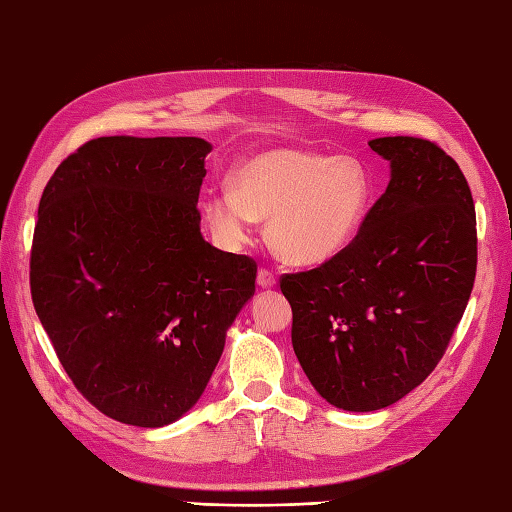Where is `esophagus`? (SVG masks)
<instances>
[{
  "label": "esophagus",
  "instance_id": "34e87169",
  "mask_svg": "<svg viewBox=\"0 0 512 512\" xmlns=\"http://www.w3.org/2000/svg\"><path fill=\"white\" fill-rule=\"evenodd\" d=\"M258 285L263 289H271L276 285V274L267 267H260L258 269Z\"/></svg>",
  "mask_w": 512,
  "mask_h": 512
}]
</instances>
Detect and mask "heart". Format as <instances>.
I'll return each instance as SVG.
<instances>
[{"label":"heart","instance_id":"b5f03b06","mask_svg":"<svg viewBox=\"0 0 512 512\" xmlns=\"http://www.w3.org/2000/svg\"><path fill=\"white\" fill-rule=\"evenodd\" d=\"M373 183L353 156L271 148L238 165L232 190H212L203 212L218 243L241 247L267 218L271 247L294 265H318L347 247L369 214Z\"/></svg>","mask_w":512,"mask_h":512}]
</instances>
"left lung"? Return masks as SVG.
Here are the masks:
<instances>
[{"label":"left lung","instance_id":"1","mask_svg":"<svg viewBox=\"0 0 512 512\" xmlns=\"http://www.w3.org/2000/svg\"><path fill=\"white\" fill-rule=\"evenodd\" d=\"M387 192L325 263L280 276L291 344L309 382L344 411H378L442 360L477 271L473 194L451 156L417 137L369 141Z\"/></svg>","mask_w":512,"mask_h":512}]
</instances>
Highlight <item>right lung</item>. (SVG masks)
Returning a JSON list of instances; mask_svg holds the SVG:
<instances>
[{
  "label": "right lung",
  "instance_id": "right-lung-1",
  "mask_svg": "<svg viewBox=\"0 0 512 512\" xmlns=\"http://www.w3.org/2000/svg\"><path fill=\"white\" fill-rule=\"evenodd\" d=\"M196 137H99L39 201L30 296L61 367L112 420L156 429L201 398L258 265L201 236Z\"/></svg>",
  "mask_w": 512,
  "mask_h": 512
}]
</instances>
